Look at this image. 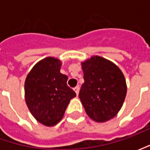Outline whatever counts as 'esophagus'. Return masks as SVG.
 <instances>
[{"mask_svg":"<svg viewBox=\"0 0 150 150\" xmlns=\"http://www.w3.org/2000/svg\"><path fill=\"white\" fill-rule=\"evenodd\" d=\"M79 89H80L79 86H77V87H75V88H74V91H75V93H76V94H77V95H78V93H79Z\"/></svg>","mask_w":150,"mask_h":150,"instance_id":"34e87169","label":"esophagus"}]
</instances>
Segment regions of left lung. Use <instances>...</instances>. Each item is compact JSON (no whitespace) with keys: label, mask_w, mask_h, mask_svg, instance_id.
I'll return each mask as SVG.
<instances>
[{"label":"left lung","mask_w":150,"mask_h":150,"mask_svg":"<svg viewBox=\"0 0 150 150\" xmlns=\"http://www.w3.org/2000/svg\"><path fill=\"white\" fill-rule=\"evenodd\" d=\"M84 83L79 98L85 111L96 122L112 118L123 106L126 81L123 72L110 61L98 56L83 62Z\"/></svg>","instance_id":"8db88e82"}]
</instances>
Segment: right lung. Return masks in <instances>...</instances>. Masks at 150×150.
I'll use <instances>...</instances> for the list:
<instances>
[{
    "label": "right lung",
    "instance_id": "add662e5",
    "mask_svg": "<svg viewBox=\"0 0 150 150\" xmlns=\"http://www.w3.org/2000/svg\"><path fill=\"white\" fill-rule=\"evenodd\" d=\"M61 62L47 57L37 63L25 82L26 105L34 118L46 126H53L63 117L76 93L67 84V77L60 72Z\"/></svg>",
    "mask_w": 150,
    "mask_h": 150
}]
</instances>
